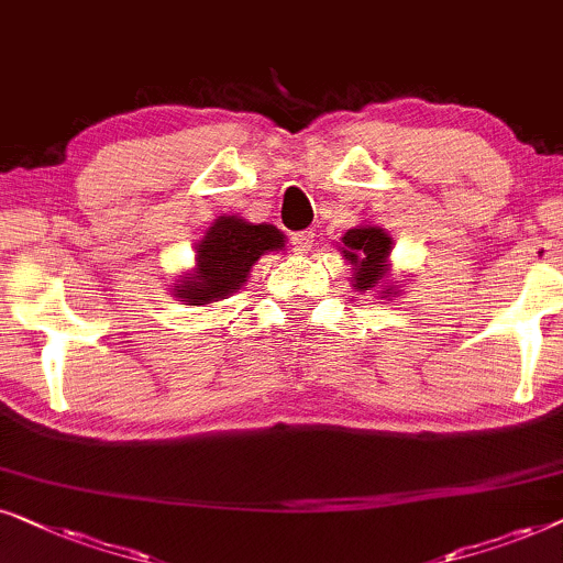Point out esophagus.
<instances>
[{
  "instance_id": "1",
  "label": "esophagus",
  "mask_w": 563,
  "mask_h": 563,
  "mask_svg": "<svg viewBox=\"0 0 563 563\" xmlns=\"http://www.w3.org/2000/svg\"><path fill=\"white\" fill-rule=\"evenodd\" d=\"M313 239H317V234H313L311 229H309V231H298V234L290 236V244H294V250H296L298 254H306V252H311Z\"/></svg>"
}]
</instances>
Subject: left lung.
Instances as JSON below:
<instances>
[{
    "label": "left lung",
    "instance_id": "left-lung-1",
    "mask_svg": "<svg viewBox=\"0 0 563 563\" xmlns=\"http://www.w3.org/2000/svg\"><path fill=\"white\" fill-rule=\"evenodd\" d=\"M336 250L342 257L350 262V283L360 294L376 290L380 301H394L399 294L396 283H388L391 275V250L394 239L386 229L376 227V223H360L344 231L342 244L336 242Z\"/></svg>",
    "mask_w": 563,
    "mask_h": 563
}]
</instances>
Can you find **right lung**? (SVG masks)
Returning <instances> with one entry per match:
<instances>
[{
  "instance_id": "right-lung-1",
  "label": "right lung",
  "mask_w": 563,
  "mask_h": 563,
  "mask_svg": "<svg viewBox=\"0 0 563 563\" xmlns=\"http://www.w3.org/2000/svg\"><path fill=\"white\" fill-rule=\"evenodd\" d=\"M286 234L273 223H250L242 216L213 219L195 244V265L172 283V296L185 306H208L234 296L262 254L280 252Z\"/></svg>"
}]
</instances>
